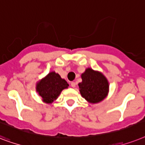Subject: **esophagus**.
I'll return each instance as SVG.
<instances>
[{
    "label": "esophagus",
    "mask_w": 145,
    "mask_h": 145,
    "mask_svg": "<svg viewBox=\"0 0 145 145\" xmlns=\"http://www.w3.org/2000/svg\"><path fill=\"white\" fill-rule=\"evenodd\" d=\"M71 87L72 88H75V87H76V82H71Z\"/></svg>",
    "instance_id": "34e87169"
}]
</instances>
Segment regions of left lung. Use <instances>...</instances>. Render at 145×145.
Wrapping results in <instances>:
<instances>
[{"mask_svg": "<svg viewBox=\"0 0 145 145\" xmlns=\"http://www.w3.org/2000/svg\"><path fill=\"white\" fill-rule=\"evenodd\" d=\"M82 82L78 84L80 93L91 103H97L106 97L108 83L105 76L99 72L87 69L82 75Z\"/></svg>", "mask_w": 145, "mask_h": 145, "instance_id": "obj_1", "label": "left lung"}]
</instances>
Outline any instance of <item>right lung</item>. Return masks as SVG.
Masks as SVG:
<instances>
[{
    "mask_svg": "<svg viewBox=\"0 0 145 145\" xmlns=\"http://www.w3.org/2000/svg\"><path fill=\"white\" fill-rule=\"evenodd\" d=\"M69 84L61 78L57 73L52 72L46 78L42 79L37 84V91L41 96L44 102L52 103L56 99L63 89L67 88Z\"/></svg>",
    "mask_w": 145,
    "mask_h": 145,
    "instance_id": "obj_1",
    "label": "right lung"
}]
</instances>
